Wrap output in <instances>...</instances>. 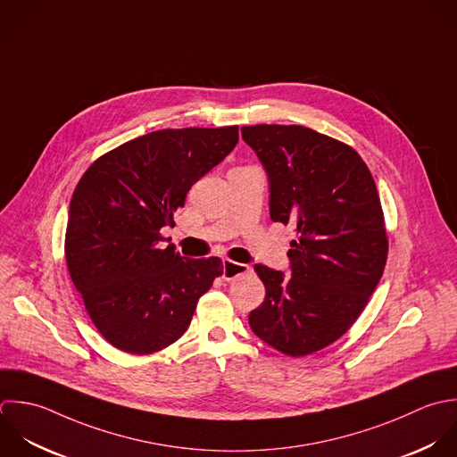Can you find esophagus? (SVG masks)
<instances>
[{
  "label": "esophagus",
  "instance_id": "34e87169",
  "mask_svg": "<svg viewBox=\"0 0 457 457\" xmlns=\"http://www.w3.org/2000/svg\"><path fill=\"white\" fill-rule=\"evenodd\" d=\"M249 272V267L244 265V263H237V262H231V260H224L222 263V278L226 281H231L242 274Z\"/></svg>",
  "mask_w": 457,
  "mask_h": 457
}]
</instances>
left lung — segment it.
<instances>
[{
    "label": "left lung",
    "instance_id": "8db88e82",
    "mask_svg": "<svg viewBox=\"0 0 457 457\" xmlns=\"http://www.w3.org/2000/svg\"><path fill=\"white\" fill-rule=\"evenodd\" d=\"M269 176L270 219L290 224V274L254 265L265 301L253 333L276 351L313 354L349 331L376 290L388 237L376 181L347 144L304 126H244Z\"/></svg>",
    "mask_w": 457,
    "mask_h": 457
}]
</instances>
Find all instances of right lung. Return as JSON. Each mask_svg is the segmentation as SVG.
<instances>
[{"label":"right lung","mask_w":457,"mask_h":457,"mask_svg":"<svg viewBox=\"0 0 457 457\" xmlns=\"http://www.w3.org/2000/svg\"><path fill=\"white\" fill-rule=\"evenodd\" d=\"M238 142V126L160 129L99 156L69 204L65 260L85 310L113 347L153 354L190 326L222 276L220 258L188 260L160 229L190 187Z\"/></svg>","instance_id":"obj_1"}]
</instances>
